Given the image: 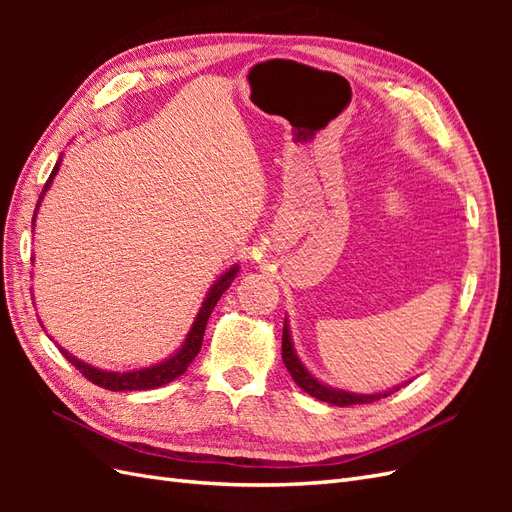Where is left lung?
<instances>
[{"mask_svg":"<svg viewBox=\"0 0 512 512\" xmlns=\"http://www.w3.org/2000/svg\"><path fill=\"white\" fill-rule=\"evenodd\" d=\"M282 359H284V365L286 369L290 371L292 380L297 382L299 389H303L307 395H312L320 401H327V404H333V406H354V404H371V401H378L380 397H389L391 393L399 391L401 386H393V389L389 391H382V393H350V391H344V389H335V386H329L324 384L322 380H318L312 371H309L303 361L299 359L297 350H294V344H292V335H290V324H288V318H284V333H282Z\"/></svg>","mask_w":512,"mask_h":512,"instance_id":"8db88e82","label":"left lung"}]
</instances>
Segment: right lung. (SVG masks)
Segmentation results:
<instances>
[{"label": "right lung", "instance_id": "right-lung-1", "mask_svg": "<svg viewBox=\"0 0 512 512\" xmlns=\"http://www.w3.org/2000/svg\"><path fill=\"white\" fill-rule=\"evenodd\" d=\"M59 164H61V156H59L57 164L51 170L49 181L44 183V190L40 194V200H38L36 211H34V220H32L34 224H36V215H38L42 198H44L46 192H49L51 183H53L57 170H59ZM237 273H239V265H232L226 273H222L218 280L211 284V288L205 294L203 303H200V307H198V314H196V318L192 322L188 335H185L181 348L177 352L170 354L168 359H164V361H160L156 365L141 367V369H130V371H108V369H100V367L89 365V363H85L81 359H76L74 354H70L66 348H61V346H59V352L64 354L66 359L76 369H79L89 382L102 386V389H106V391H149V389H158V386H164L168 382L177 380L183 374V371L190 367V363L194 361V356L200 352V346H203V335H205L207 320H209V316L213 312V307L218 305L220 297L230 288V284L237 277Z\"/></svg>", "mask_w": 512, "mask_h": 512}]
</instances>
